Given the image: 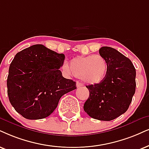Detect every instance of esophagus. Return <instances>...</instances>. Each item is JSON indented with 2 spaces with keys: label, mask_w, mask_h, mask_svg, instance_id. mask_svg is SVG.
Segmentation results:
<instances>
[{
  "label": "esophagus",
  "mask_w": 149,
  "mask_h": 149,
  "mask_svg": "<svg viewBox=\"0 0 149 149\" xmlns=\"http://www.w3.org/2000/svg\"><path fill=\"white\" fill-rule=\"evenodd\" d=\"M76 86H77V87L79 88V87H81V86H84V84L82 83H81V82H77V84H76Z\"/></svg>",
  "instance_id": "34e87169"
}]
</instances>
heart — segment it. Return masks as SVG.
Instances as JSON below:
<instances>
[{"label":"heart","instance_id":"b5f03b06","mask_svg":"<svg viewBox=\"0 0 149 149\" xmlns=\"http://www.w3.org/2000/svg\"><path fill=\"white\" fill-rule=\"evenodd\" d=\"M63 65V69L72 73L77 78H82L90 84H97L106 77L108 65L102 56L100 55L78 56L73 58L69 63Z\"/></svg>","mask_w":149,"mask_h":149}]
</instances>
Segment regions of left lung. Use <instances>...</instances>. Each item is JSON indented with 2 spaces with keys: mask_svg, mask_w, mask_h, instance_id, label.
I'll list each match as a JSON object with an SVG mask.
<instances>
[{
  "mask_svg": "<svg viewBox=\"0 0 149 149\" xmlns=\"http://www.w3.org/2000/svg\"><path fill=\"white\" fill-rule=\"evenodd\" d=\"M99 54L107 62V73L100 83L86 86L89 96L84 110L94 119L111 121L129 109L135 92L136 71L129 58L113 48L102 47Z\"/></svg>",
  "mask_w": 149,
  "mask_h": 149,
  "instance_id": "8db88e82",
  "label": "left lung"
}]
</instances>
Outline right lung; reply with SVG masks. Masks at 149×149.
I'll return each mask as SVG.
<instances>
[{"label":"right lung","instance_id":"1","mask_svg":"<svg viewBox=\"0 0 149 149\" xmlns=\"http://www.w3.org/2000/svg\"><path fill=\"white\" fill-rule=\"evenodd\" d=\"M63 54L35 45L17 53L7 76V94L15 110L26 119L48 117L61 97L76 88V82L66 79L60 68Z\"/></svg>","mask_w":149,"mask_h":149}]
</instances>
